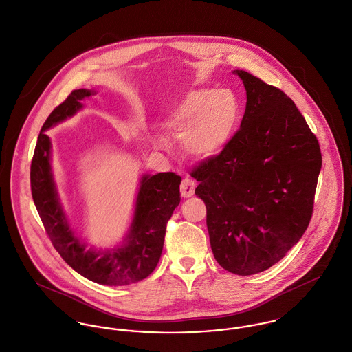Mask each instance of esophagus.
Masks as SVG:
<instances>
[{
  "instance_id": "esophagus-1",
  "label": "esophagus",
  "mask_w": 352,
  "mask_h": 352,
  "mask_svg": "<svg viewBox=\"0 0 352 352\" xmlns=\"http://www.w3.org/2000/svg\"><path fill=\"white\" fill-rule=\"evenodd\" d=\"M180 192H182L183 197H190V196H192L195 193V182L190 179V177L183 179L182 184H180Z\"/></svg>"
}]
</instances>
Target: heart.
Instances as JSON below:
<instances>
[{"label":"heart","mask_w":352,"mask_h":352,"mask_svg":"<svg viewBox=\"0 0 352 352\" xmlns=\"http://www.w3.org/2000/svg\"><path fill=\"white\" fill-rule=\"evenodd\" d=\"M239 102L230 90L201 89L188 93L173 111L169 126L193 156L221 152L239 121ZM162 144V142H159Z\"/></svg>","instance_id":"1"}]
</instances>
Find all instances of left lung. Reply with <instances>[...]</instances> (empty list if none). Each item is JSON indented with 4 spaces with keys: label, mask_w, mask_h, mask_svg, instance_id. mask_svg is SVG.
I'll return each mask as SVG.
<instances>
[{
    "label": "left lung",
    "mask_w": 352,
    "mask_h": 352,
    "mask_svg": "<svg viewBox=\"0 0 352 352\" xmlns=\"http://www.w3.org/2000/svg\"><path fill=\"white\" fill-rule=\"evenodd\" d=\"M239 129L223 149L192 168L207 208L211 249L230 273L250 276L284 258L311 222L321 152L283 90L243 71Z\"/></svg>",
    "instance_id": "1"
}]
</instances>
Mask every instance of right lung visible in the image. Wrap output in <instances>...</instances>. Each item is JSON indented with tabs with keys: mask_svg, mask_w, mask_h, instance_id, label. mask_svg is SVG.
<instances>
[{
	"mask_svg": "<svg viewBox=\"0 0 352 352\" xmlns=\"http://www.w3.org/2000/svg\"><path fill=\"white\" fill-rule=\"evenodd\" d=\"M93 93L74 90L56 106L40 130L31 162L33 201L56 252L79 274L103 285H129L146 278L160 259L166 223L180 203L182 177L173 172L144 176L137 196L128 243L113 252L86 250L64 217L50 165L51 141L45 130L74 116Z\"/></svg>",
	"mask_w": 352,
	"mask_h": 352,
	"instance_id": "right-lung-1",
	"label": "right lung"
}]
</instances>
